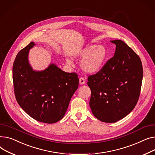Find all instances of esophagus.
Wrapping results in <instances>:
<instances>
[{
	"instance_id": "esophagus-1",
	"label": "esophagus",
	"mask_w": 155,
	"mask_h": 155,
	"mask_svg": "<svg viewBox=\"0 0 155 155\" xmlns=\"http://www.w3.org/2000/svg\"><path fill=\"white\" fill-rule=\"evenodd\" d=\"M85 83H86V81H85V79L84 78H79V84L81 85L84 84Z\"/></svg>"
}]
</instances>
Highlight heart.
<instances>
[{
	"mask_svg": "<svg viewBox=\"0 0 155 155\" xmlns=\"http://www.w3.org/2000/svg\"><path fill=\"white\" fill-rule=\"evenodd\" d=\"M74 58L83 59L80 66L87 74L97 73L103 67L106 59L107 52L102 45L91 44L80 49L74 55ZM66 62L69 65H72L71 59L66 58Z\"/></svg>",
	"mask_w": 155,
	"mask_h": 155,
	"instance_id": "obj_1",
	"label": "heart"
}]
</instances>
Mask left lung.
<instances>
[{
  "instance_id": "8db88e82",
  "label": "left lung",
  "mask_w": 155,
  "mask_h": 155,
  "mask_svg": "<svg viewBox=\"0 0 155 155\" xmlns=\"http://www.w3.org/2000/svg\"><path fill=\"white\" fill-rule=\"evenodd\" d=\"M111 42L116 45L114 56L87 79L91 91V110L105 123H115L133 111L140 96L143 74L140 58L128 45L117 39Z\"/></svg>"
}]
</instances>
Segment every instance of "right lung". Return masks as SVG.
<instances>
[{"label":"right lung","instance_id":"1","mask_svg":"<svg viewBox=\"0 0 155 155\" xmlns=\"http://www.w3.org/2000/svg\"><path fill=\"white\" fill-rule=\"evenodd\" d=\"M30 42L15 59L12 68L14 93L22 110L39 122L52 124L64 116L79 85L74 72H66L54 63L42 71L34 70L29 61Z\"/></svg>","mask_w":155,"mask_h":155}]
</instances>
